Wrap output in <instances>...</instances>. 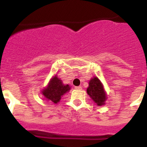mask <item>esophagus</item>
<instances>
[{"instance_id":"1","label":"esophagus","mask_w":147,"mask_h":147,"mask_svg":"<svg viewBox=\"0 0 147 147\" xmlns=\"http://www.w3.org/2000/svg\"><path fill=\"white\" fill-rule=\"evenodd\" d=\"M75 88H76V90H81L82 89V86H76Z\"/></svg>"}]
</instances>
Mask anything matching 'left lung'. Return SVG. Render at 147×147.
Returning <instances> with one entry per match:
<instances>
[{"label":"left lung","instance_id":"8db88e82","mask_svg":"<svg viewBox=\"0 0 147 147\" xmlns=\"http://www.w3.org/2000/svg\"><path fill=\"white\" fill-rule=\"evenodd\" d=\"M87 93L98 106L105 105L107 99L106 92L102 83L97 77H94L89 81V85L87 88Z\"/></svg>","mask_w":147,"mask_h":147}]
</instances>
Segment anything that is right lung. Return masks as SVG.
I'll use <instances>...</instances> for the list:
<instances>
[{
  "label": "right lung",
  "instance_id": "add662e5",
  "mask_svg": "<svg viewBox=\"0 0 147 147\" xmlns=\"http://www.w3.org/2000/svg\"><path fill=\"white\" fill-rule=\"evenodd\" d=\"M70 88L71 87L69 85H64L62 80L55 76L51 78L47 87L42 90V94L46 99L57 104L59 102L61 97L66 92H69Z\"/></svg>",
  "mask_w": 147,
  "mask_h": 147
}]
</instances>
